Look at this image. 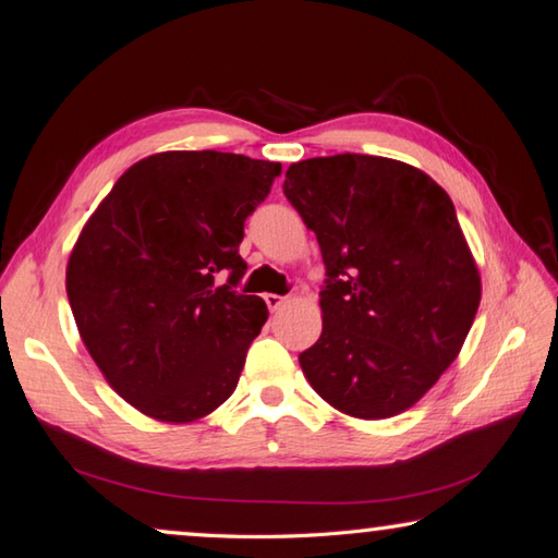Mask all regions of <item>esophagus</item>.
<instances>
[{"mask_svg":"<svg viewBox=\"0 0 558 558\" xmlns=\"http://www.w3.org/2000/svg\"><path fill=\"white\" fill-rule=\"evenodd\" d=\"M266 304H268L270 312H278L280 307H286L288 298H280V294H266Z\"/></svg>","mask_w":558,"mask_h":558,"instance_id":"esophagus-1","label":"esophagus"}]
</instances>
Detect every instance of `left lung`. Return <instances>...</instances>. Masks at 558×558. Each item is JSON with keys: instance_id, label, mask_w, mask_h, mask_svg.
<instances>
[{"instance_id": "left-lung-1", "label": "left lung", "mask_w": 558, "mask_h": 558, "mask_svg": "<svg viewBox=\"0 0 558 558\" xmlns=\"http://www.w3.org/2000/svg\"><path fill=\"white\" fill-rule=\"evenodd\" d=\"M282 191L329 276L304 377L345 416H399L454 363L482 302L450 195L411 163L369 155L290 163Z\"/></svg>"}]
</instances>
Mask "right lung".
Returning <instances> with one entry per match:
<instances>
[{
  "label": "right lung",
  "mask_w": 558,
  "mask_h": 558,
  "mask_svg": "<svg viewBox=\"0 0 558 558\" xmlns=\"http://www.w3.org/2000/svg\"><path fill=\"white\" fill-rule=\"evenodd\" d=\"M278 173V161L227 151H159L133 163L82 227L64 278L76 329L108 385L145 416L201 421L236 389L268 319L264 300L234 290L246 270L239 244Z\"/></svg>",
  "instance_id": "1"
}]
</instances>
